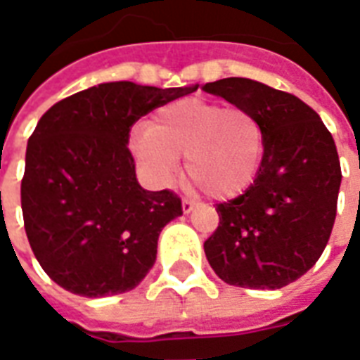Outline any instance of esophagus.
<instances>
[{"label":"esophagus","mask_w":360,"mask_h":360,"mask_svg":"<svg viewBox=\"0 0 360 360\" xmlns=\"http://www.w3.org/2000/svg\"><path fill=\"white\" fill-rule=\"evenodd\" d=\"M181 206H183V214H191V212L196 208V204L193 202V200H187V198H185V200L181 202Z\"/></svg>","instance_id":"esophagus-1"}]
</instances>
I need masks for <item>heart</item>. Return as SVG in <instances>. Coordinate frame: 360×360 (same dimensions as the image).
Instances as JSON below:
<instances>
[{
  "label": "heart",
  "mask_w": 360,
  "mask_h": 360,
  "mask_svg": "<svg viewBox=\"0 0 360 360\" xmlns=\"http://www.w3.org/2000/svg\"><path fill=\"white\" fill-rule=\"evenodd\" d=\"M264 148V125L252 111L193 98L160 108L131 142L136 164L156 185H172L185 158L188 175L216 198L249 188Z\"/></svg>",
  "instance_id": "b5f03b06"
}]
</instances>
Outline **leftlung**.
<instances>
[{"label": "left lung", "instance_id": "obj_1", "mask_svg": "<svg viewBox=\"0 0 360 360\" xmlns=\"http://www.w3.org/2000/svg\"><path fill=\"white\" fill-rule=\"evenodd\" d=\"M202 90L252 111L266 133L252 185L216 206L219 226L204 243L206 258L229 285H289L316 264L332 233L341 185L335 142L316 111L293 94L239 77Z\"/></svg>", "mask_w": 360, "mask_h": 360}]
</instances>
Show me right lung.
Here are the masks:
<instances>
[{
	"instance_id": "right-lung-1",
	"label": "right lung",
	"mask_w": 360,
	"mask_h": 360,
	"mask_svg": "<svg viewBox=\"0 0 360 360\" xmlns=\"http://www.w3.org/2000/svg\"><path fill=\"white\" fill-rule=\"evenodd\" d=\"M196 89L102 82L38 121L20 206L30 249L58 285L82 297L119 295L154 266L158 237L183 206L172 191L139 185L129 133L142 115Z\"/></svg>"
}]
</instances>
